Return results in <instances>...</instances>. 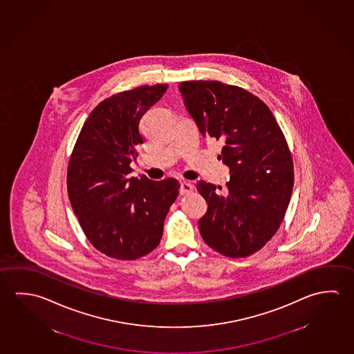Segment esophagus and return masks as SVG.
<instances>
[{"instance_id": "esophagus-1", "label": "esophagus", "mask_w": 354, "mask_h": 354, "mask_svg": "<svg viewBox=\"0 0 354 354\" xmlns=\"http://www.w3.org/2000/svg\"><path fill=\"white\" fill-rule=\"evenodd\" d=\"M194 192V185L190 184L189 181H183L180 184V194L181 195H187V194H192Z\"/></svg>"}]
</instances>
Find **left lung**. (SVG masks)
<instances>
[{"mask_svg":"<svg viewBox=\"0 0 354 354\" xmlns=\"http://www.w3.org/2000/svg\"><path fill=\"white\" fill-rule=\"evenodd\" d=\"M179 90L203 137L221 140L218 159L231 174L225 194L197 183L207 203L198 220L203 239L226 257L253 254L278 231L289 206L294 164L284 134L267 104L242 87L198 80Z\"/></svg>","mask_w":354,"mask_h":354,"instance_id":"left-lung-1","label":"left lung"}]
</instances>
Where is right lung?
I'll return each mask as SVG.
<instances>
[{
  "instance_id": "right-lung-1",
  "label": "right lung",
  "mask_w": 354,
  "mask_h": 354,
  "mask_svg": "<svg viewBox=\"0 0 354 354\" xmlns=\"http://www.w3.org/2000/svg\"><path fill=\"white\" fill-rule=\"evenodd\" d=\"M167 84L112 95L88 115L68 165V195L82 231L101 253L134 261L157 248L164 220L179 195L173 178H131L143 145L140 118L162 99Z\"/></svg>"
}]
</instances>
